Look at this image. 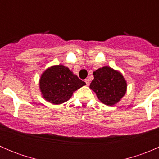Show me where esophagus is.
Masks as SVG:
<instances>
[{
    "instance_id": "1",
    "label": "esophagus",
    "mask_w": 159,
    "mask_h": 159,
    "mask_svg": "<svg viewBox=\"0 0 159 159\" xmlns=\"http://www.w3.org/2000/svg\"><path fill=\"white\" fill-rule=\"evenodd\" d=\"M84 81H85V83H86V84H87V85H89L90 81H89V80L88 79V78H86V79L84 80Z\"/></svg>"
}]
</instances>
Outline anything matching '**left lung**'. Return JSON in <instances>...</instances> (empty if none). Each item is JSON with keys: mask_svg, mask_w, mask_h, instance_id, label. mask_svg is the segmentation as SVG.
<instances>
[{"mask_svg": "<svg viewBox=\"0 0 159 159\" xmlns=\"http://www.w3.org/2000/svg\"><path fill=\"white\" fill-rule=\"evenodd\" d=\"M94 79L90 89L105 105L112 106L120 102L127 91V82L122 74L108 66L93 72Z\"/></svg>", "mask_w": 159, "mask_h": 159, "instance_id": "1", "label": "left lung"}]
</instances>
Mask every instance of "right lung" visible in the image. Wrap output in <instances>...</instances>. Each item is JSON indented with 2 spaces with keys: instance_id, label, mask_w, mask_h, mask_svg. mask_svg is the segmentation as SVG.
I'll use <instances>...</instances> for the list:
<instances>
[{
  "instance_id": "right-lung-1",
  "label": "right lung",
  "mask_w": 159,
  "mask_h": 159,
  "mask_svg": "<svg viewBox=\"0 0 159 159\" xmlns=\"http://www.w3.org/2000/svg\"><path fill=\"white\" fill-rule=\"evenodd\" d=\"M68 67L54 65L41 75L39 87L42 97L53 105H61L71 98L74 91L85 85Z\"/></svg>"
}]
</instances>
